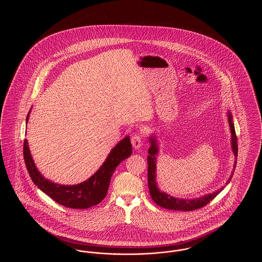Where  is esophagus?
<instances>
[{"instance_id":"esophagus-1","label":"esophagus","mask_w":262,"mask_h":262,"mask_svg":"<svg viewBox=\"0 0 262 262\" xmlns=\"http://www.w3.org/2000/svg\"><path fill=\"white\" fill-rule=\"evenodd\" d=\"M132 144L135 149H139L141 147V137L136 135L132 137Z\"/></svg>"}]
</instances>
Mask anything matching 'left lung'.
Returning <instances> with one entry per match:
<instances>
[{
  "label": "left lung",
  "instance_id": "obj_1",
  "mask_svg": "<svg viewBox=\"0 0 262 262\" xmlns=\"http://www.w3.org/2000/svg\"><path fill=\"white\" fill-rule=\"evenodd\" d=\"M227 117H228V123L230 126L231 130V146L232 150L234 152V155L236 157L235 163H234V169L236 168L237 164V136L235 132V125L233 123V116L231 113L227 112ZM150 147L148 149V155H147V163H148V187H149V192L151 198L153 201L161 206L163 208L166 209H171V210H178V211H191L201 208L205 206L207 203H209L214 198H216L217 194L220 193V191L224 188L221 187L220 189H217L216 191L212 193H207L205 195H202L200 198L196 199H179V198H174L166 192L159 189L156 183V162H157V156L159 152V145H158V140L155 137V135H151L149 137ZM234 174V170L230 178L228 179L226 185H228Z\"/></svg>",
  "mask_w": 262,
  "mask_h": 262
}]
</instances>
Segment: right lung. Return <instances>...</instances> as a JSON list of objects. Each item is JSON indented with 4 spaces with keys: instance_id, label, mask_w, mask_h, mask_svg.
I'll use <instances>...</instances> for the list:
<instances>
[{
    "instance_id": "1",
    "label": "right lung",
    "mask_w": 262,
    "mask_h": 262,
    "mask_svg": "<svg viewBox=\"0 0 262 262\" xmlns=\"http://www.w3.org/2000/svg\"><path fill=\"white\" fill-rule=\"evenodd\" d=\"M28 113L26 124L29 119ZM133 153L129 137L123 138L113 148L106 160L88 180L72 186H64L52 182L43 177L38 171L37 167L31 157L27 139L24 142V158L25 166L32 182L57 203L69 208L86 209L97 205L107 194L112 174L118 165L128 158Z\"/></svg>"
}]
</instances>
